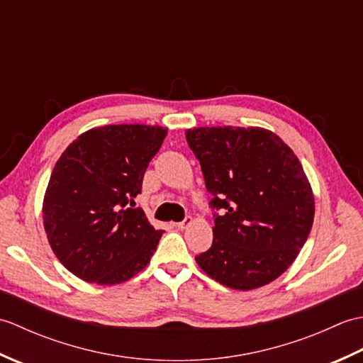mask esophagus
<instances>
[{"label":"esophagus","instance_id":"34e87169","mask_svg":"<svg viewBox=\"0 0 363 363\" xmlns=\"http://www.w3.org/2000/svg\"><path fill=\"white\" fill-rule=\"evenodd\" d=\"M190 225H191V217H190V215H187V217L184 218L182 221L176 223V228H177V229H186V228L190 226Z\"/></svg>","mask_w":363,"mask_h":363}]
</instances>
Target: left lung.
Returning a JSON list of instances; mask_svg holds the SVG:
<instances>
[{
  "mask_svg": "<svg viewBox=\"0 0 363 363\" xmlns=\"http://www.w3.org/2000/svg\"><path fill=\"white\" fill-rule=\"evenodd\" d=\"M186 138L217 211L212 246L196 264L234 290L274 281L296 259L315 215L295 152L264 128H194Z\"/></svg>",
  "mask_w": 363,
  "mask_h": 363,
  "instance_id": "left-lung-1",
  "label": "left lung"
}]
</instances>
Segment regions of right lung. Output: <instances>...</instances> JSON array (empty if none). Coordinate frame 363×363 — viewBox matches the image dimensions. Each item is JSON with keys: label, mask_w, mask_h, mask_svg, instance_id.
<instances>
[{"label": "right lung", "mask_w": 363, "mask_h": 363, "mask_svg": "<svg viewBox=\"0 0 363 363\" xmlns=\"http://www.w3.org/2000/svg\"><path fill=\"white\" fill-rule=\"evenodd\" d=\"M167 135L145 125H109L81 134L54 165L43 198L51 250L86 282H125L148 265L164 230L134 198Z\"/></svg>", "instance_id": "right-lung-1"}]
</instances>
